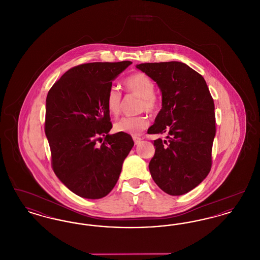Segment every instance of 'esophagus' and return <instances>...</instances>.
<instances>
[{"label":"esophagus","mask_w":260,"mask_h":260,"mask_svg":"<svg viewBox=\"0 0 260 260\" xmlns=\"http://www.w3.org/2000/svg\"><path fill=\"white\" fill-rule=\"evenodd\" d=\"M133 138H134V141H135L136 144H138L141 141V138L138 137V136H133Z\"/></svg>","instance_id":"esophagus-1"}]
</instances>
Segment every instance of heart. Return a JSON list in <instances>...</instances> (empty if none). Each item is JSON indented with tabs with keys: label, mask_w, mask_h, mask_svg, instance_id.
I'll use <instances>...</instances> for the list:
<instances>
[{
	"label": "heart",
	"mask_w": 260,
	"mask_h": 260,
	"mask_svg": "<svg viewBox=\"0 0 260 260\" xmlns=\"http://www.w3.org/2000/svg\"><path fill=\"white\" fill-rule=\"evenodd\" d=\"M126 92L140 98L138 102V112H146L155 115L159 110V99L155 95V83L148 75L136 72L128 76L124 83ZM105 105L112 116L117 117L122 111V93L116 88L111 87L106 93ZM148 118L144 115L136 117H124L114 124L116 133H124L131 136H137L147 128Z\"/></svg>",
	"instance_id": "obj_1"
}]
</instances>
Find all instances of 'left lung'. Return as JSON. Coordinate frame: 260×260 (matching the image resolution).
Returning <instances> with one entry per match:
<instances>
[{"label":"left lung","mask_w":260,"mask_h":260,"mask_svg":"<svg viewBox=\"0 0 260 260\" xmlns=\"http://www.w3.org/2000/svg\"><path fill=\"white\" fill-rule=\"evenodd\" d=\"M136 68L160 87L161 109L149 127L155 155L149 162L153 180L164 192L180 196L198 186L211 168L215 136L214 103L203 76L178 61L141 63Z\"/></svg>","instance_id":"left-lung-1"}]
</instances>
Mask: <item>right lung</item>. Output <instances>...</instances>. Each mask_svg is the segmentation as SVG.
Returning a JSON list of instances; mask_svg holds the SVG:
<instances>
[{"mask_svg": "<svg viewBox=\"0 0 260 260\" xmlns=\"http://www.w3.org/2000/svg\"><path fill=\"white\" fill-rule=\"evenodd\" d=\"M133 62H91L69 69L47 96L45 133L51 167L76 195L100 199L116 185L135 142L124 133L109 135L105 105L112 81Z\"/></svg>", "mask_w": 260, "mask_h": 260, "instance_id": "right-lung-1", "label": "right lung"}]
</instances>
